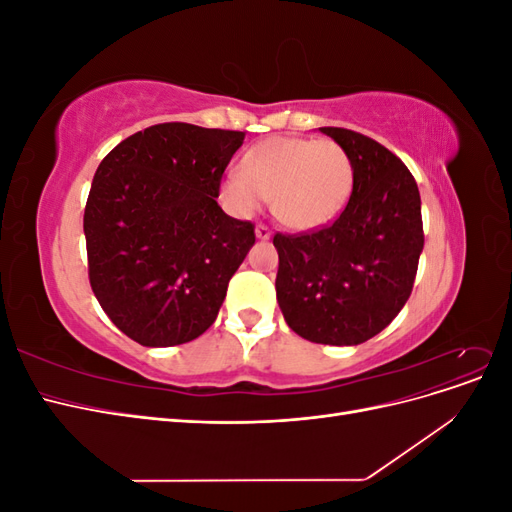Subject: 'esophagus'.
Returning <instances> with one entry per match:
<instances>
[{"label":"esophagus","mask_w":512,"mask_h":512,"mask_svg":"<svg viewBox=\"0 0 512 512\" xmlns=\"http://www.w3.org/2000/svg\"><path fill=\"white\" fill-rule=\"evenodd\" d=\"M271 235H273V232H271L269 226H265V224H258V226H256V237H258V239L267 241V239H271Z\"/></svg>","instance_id":"esophagus-1"}]
</instances>
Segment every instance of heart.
I'll return each mask as SVG.
<instances>
[{
  "label": "heart",
  "instance_id": "1",
  "mask_svg": "<svg viewBox=\"0 0 512 512\" xmlns=\"http://www.w3.org/2000/svg\"><path fill=\"white\" fill-rule=\"evenodd\" d=\"M352 181V162L335 141L273 136L245 153L241 173L222 181V198L239 215H252L269 198L284 226L312 230L342 213Z\"/></svg>",
  "mask_w": 512,
  "mask_h": 512
}]
</instances>
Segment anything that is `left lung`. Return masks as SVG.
Returning a JSON list of instances; mask_svg holds the SVG:
<instances>
[{
	"instance_id": "1",
	"label": "left lung",
	"mask_w": 512,
	"mask_h": 512,
	"mask_svg": "<svg viewBox=\"0 0 512 512\" xmlns=\"http://www.w3.org/2000/svg\"><path fill=\"white\" fill-rule=\"evenodd\" d=\"M320 132L348 153L352 194L333 224L273 237L277 303L303 339L356 346L389 327L410 297L425 243L421 194L406 164L374 138Z\"/></svg>"
}]
</instances>
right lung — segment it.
I'll use <instances>...</instances> for the list:
<instances>
[{"mask_svg": "<svg viewBox=\"0 0 512 512\" xmlns=\"http://www.w3.org/2000/svg\"><path fill=\"white\" fill-rule=\"evenodd\" d=\"M245 132L158 123L100 162L85 205L89 284L115 327L149 348L192 342L218 318L254 224L218 205Z\"/></svg>", "mask_w": 512, "mask_h": 512, "instance_id": "add662e5", "label": "right lung"}]
</instances>
